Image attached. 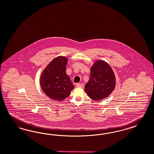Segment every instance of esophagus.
I'll return each instance as SVG.
<instances>
[{
  "label": "esophagus",
  "instance_id": "1",
  "mask_svg": "<svg viewBox=\"0 0 154 154\" xmlns=\"http://www.w3.org/2000/svg\"><path fill=\"white\" fill-rule=\"evenodd\" d=\"M75 86L77 88H84V85L82 84H77Z\"/></svg>",
  "mask_w": 154,
  "mask_h": 154
}]
</instances>
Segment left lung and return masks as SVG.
<instances>
[{
    "instance_id": "left-lung-1",
    "label": "left lung",
    "mask_w": 154,
    "mask_h": 154,
    "mask_svg": "<svg viewBox=\"0 0 154 154\" xmlns=\"http://www.w3.org/2000/svg\"><path fill=\"white\" fill-rule=\"evenodd\" d=\"M90 80L85 85V92L94 101L107 97L116 86V77L110 66L97 60L91 68Z\"/></svg>"
}]
</instances>
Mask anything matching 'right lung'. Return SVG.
<instances>
[{
  "mask_svg": "<svg viewBox=\"0 0 154 154\" xmlns=\"http://www.w3.org/2000/svg\"><path fill=\"white\" fill-rule=\"evenodd\" d=\"M67 58L60 56L53 59L42 72L40 86L44 93L53 100L61 101L68 97L74 89L66 73Z\"/></svg>",
  "mask_w": 154,
  "mask_h": 154,
  "instance_id": "add662e5",
  "label": "right lung"
}]
</instances>
